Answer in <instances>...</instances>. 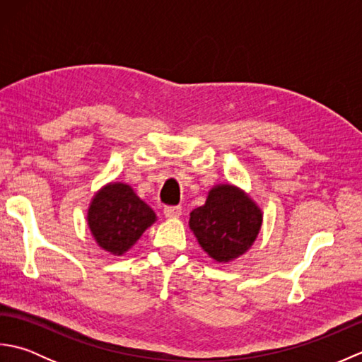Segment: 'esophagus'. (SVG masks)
Returning a JSON list of instances; mask_svg holds the SVG:
<instances>
[{"instance_id":"obj_1","label":"esophagus","mask_w":362,"mask_h":362,"mask_svg":"<svg viewBox=\"0 0 362 362\" xmlns=\"http://www.w3.org/2000/svg\"><path fill=\"white\" fill-rule=\"evenodd\" d=\"M163 213L168 219H177V218H180L182 209L180 206H165Z\"/></svg>"}]
</instances>
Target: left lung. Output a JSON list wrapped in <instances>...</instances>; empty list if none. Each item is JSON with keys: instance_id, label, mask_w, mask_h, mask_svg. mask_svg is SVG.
Here are the masks:
<instances>
[{"instance_id": "left-lung-1", "label": "left lung", "mask_w": 362, "mask_h": 362, "mask_svg": "<svg viewBox=\"0 0 362 362\" xmlns=\"http://www.w3.org/2000/svg\"><path fill=\"white\" fill-rule=\"evenodd\" d=\"M189 228L206 255L230 263L247 252L263 226L258 204L232 183L214 185L202 206L189 213Z\"/></svg>"}]
</instances>
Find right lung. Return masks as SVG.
I'll return each mask as SVG.
<instances>
[{"mask_svg": "<svg viewBox=\"0 0 362 362\" xmlns=\"http://www.w3.org/2000/svg\"><path fill=\"white\" fill-rule=\"evenodd\" d=\"M157 221L151 206L122 182H110L91 197L87 224L93 240L110 255L121 257Z\"/></svg>", "mask_w": 362, "mask_h": 362, "instance_id": "obj_1", "label": "right lung"}]
</instances>
